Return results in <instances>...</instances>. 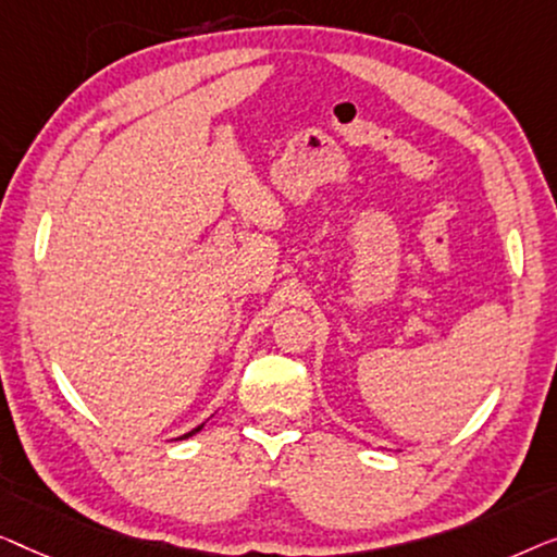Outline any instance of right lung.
I'll use <instances>...</instances> for the list:
<instances>
[{"instance_id": "1", "label": "right lung", "mask_w": 557, "mask_h": 557, "mask_svg": "<svg viewBox=\"0 0 557 557\" xmlns=\"http://www.w3.org/2000/svg\"><path fill=\"white\" fill-rule=\"evenodd\" d=\"M201 429H203V424H201V426H197V429H191L189 434H184V436H178V438H189V436H194V434H197V432H201Z\"/></svg>"}]
</instances>
